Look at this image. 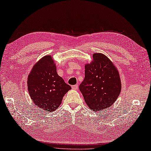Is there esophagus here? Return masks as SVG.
Returning a JSON list of instances; mask_svg holds the SVG:
<instances>
[{"mask_svg":"<svg viewBox=\"0 0 151 151\" xmlns=\"http://www.w3.org/2000/svg\"><path fill=\"white\" fill-rule=\"evenodd\" d=\"M72 89H78V85H77V84L73 85V86H72Z\"/></svg>","mask_w":151,"mask_h":151,"instance_id":"34e87169","label":"esophagus"}]
</instances>
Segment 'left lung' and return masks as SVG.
I'll return each mask as SVG.
<instances>
[{
    "mask_svg": "<svg viewBox=\"0 0 151 151\" xmlns=\"http://www.w3.org/2000/svg\"><path fill=\"white\" fill-rule=\"evenodd\" d=\"M93 58V62L85 65V77L79 90L89 107L99 111L115 102L121 83L118 70L107 56L94 53Z\"/></svg>",
    "mask_w": 151,
    "mask_h": 151,
    "instance_id": "obj_1",
    "label": "left lung"
}]
</instances>
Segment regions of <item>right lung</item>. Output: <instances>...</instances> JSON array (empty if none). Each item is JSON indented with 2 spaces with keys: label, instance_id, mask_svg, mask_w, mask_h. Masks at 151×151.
<instances>
[{
  "label": "right lung",
  "instance_id": "add662e5",
  "mask_svg": "<svg viewBox=\"0 0 151 151\" xmlns=\"http://www.w3.org/2000/svg\"><path fill=\"white\" fill-rule=\"evenodd\" d=\"M28 90L35 105L48 112L55 111L63 96L71 89L56 72L50 55L44 56L35 64L28 76Z\"/></svg>",
  "mask_w": 151,
  "mask_h": 151
}]
</instances>
